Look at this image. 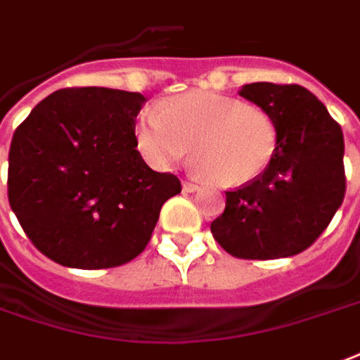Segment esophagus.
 I'll list each match as a JSON object with an SVG mask.
<instances>
[{
	"label": "esophagus",
	"instance_id": "obj_1",
	"mask_svg": "<svg viewBox=\"0 0 360 360\" xmlns=\"http://www.w3.org/2000/svg\"><path fill=\"white\" fill-rule=\"evenodd\" d=\"M182 190L188 191V193H193V191L199 190V186H198V184H193V182H184Z\"/></svg>",
	"mask_w": 360,
	"mask_h": 360
}]
</instances>
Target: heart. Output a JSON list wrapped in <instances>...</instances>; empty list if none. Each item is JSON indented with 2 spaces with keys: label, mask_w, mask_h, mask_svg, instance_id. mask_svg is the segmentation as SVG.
<instances>
[{
  "label": "heart",
  "mask_w": 360,
  "mask_h": 360,
  "mask_svg": "<svg viewBox=\"0 0 360 360\" xmlns=\"http://www.w3.org/2000/svg\"><path fill=\"white\" fill-rule=\"evenodd\" d=\"M136 148L155 169L165 170L190 153L201 176L238 188L269 169L278 148V128L269 112L238 97L188 91L146 109L134 126Z\"/></svg>",
  "instance_id": "b5f03b06"
}]
</instances>
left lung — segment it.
Listing matches in <instances>:
<instances>
[{
	"label": "left lung",
	"instance_id": "obj_1",
	"mask_svg": "<svg viewBox=\"0 0 360 360\" xmlns=\"http://www.w3.org/2000/svg\"><path fill=\"white\" fill-rule=\"evenodd\" d=\"M240 96L276 122L278 148L261 176L226 191L211 232L238 259L297 255L326 230L345 195L342 126L297 84H245Z\"/></svg>",
	"mask_w": 360,
	"mask_h": 360
}]
</instances>
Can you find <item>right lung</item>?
I'll return each mask as SVG.
<instances>
[{
	"label": "right lung",
	"mask_w": 360,
	"mask_h": 360,
	"mask_svg": "<svg viewBox=\"0 0 360 360\" xmlns=\"http://www.w3.org/2000/svg\"><path fill=\"white\" fill-rule=\"evenodd\" d=\"M143 103L138 91L65 88L15 130L9 205L47 259L84 270L128 263L151 240L162 203L182 191L136 149Z\"/></svg>",
	"instance_id": "1"
}]
</instances>
